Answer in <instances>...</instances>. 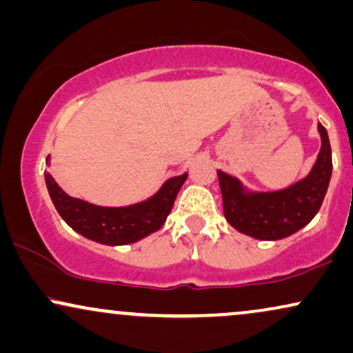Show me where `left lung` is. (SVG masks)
Wrapping results in <instances>:
<instances>
[{
    "label": "left lung",
    "instance_id": "8db88e82",
    "mask_svg": "<svg viewBox=\"0 0 353 353\" xmlns=\"http://www.w3.org/2000/svg\"><path fill=\"white\" fill-rule=\"evenodd\" d=\"M321 151L313 171L295 185L269 194H244L234 177L218 171L223 212L231 226L256 239L287 238L306 226L323 205L332 174V151L327 132L318 125Z\"/></svg>",
    "mask_w": 353,
    "mask_h": 353
}]
</instances>
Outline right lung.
Returning <instances> with one entry per match:
<instances>
[{"mask_svg": "<svg viewBox=\"0 0 353 353\" xmlns=\"http://www.w3.org/2000/svg\"><path fill=\"white\" fill-rule=\"evenodd\" d=\"M185 179L187 174L171 177L154 197L143 203L110 208L70 197L50 174H46L48 194L61 218L79 234L110 246L135 243L161 228Z\"/></svg>", "mask_w": 353, "mask_h": 353, "instance_id": "add662e5", "label": "right lung"}]
</instances>
